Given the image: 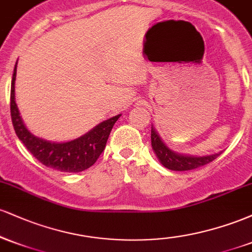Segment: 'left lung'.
Masks as SVG:
<instances>
[{
    "label": "left lung",
    "instance_id": "obj_1",
    "mask_svg": "<svg viewBox=\"0 0 252 252\" xmlns=\"http://www.w3.org/2000/svg\"><path fill=\"white\" fill-rule=\"evenodd\" d=\"M152 148L154 150L156 158H158V161L163 167L170 170H176V172L195 169L198 167L205 166V164L210 163L211 161L218 158L222 153L219 152L211 155L193 156L174 152L163 142V140L160 137L158 132L156 131L154 126H152Z\"/></svg>",
    "mask_w": 252,
    "mask_h": 252
}]
</instances>
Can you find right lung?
Instances as JSON below:
<instances>
[{"label": "right lung", "instance_id": "1", "mask_svg": "<svg viewBox=\"0 0 252 252\" xmlns=\"http://www.w3.org/2000/svg\"><path fill=\"white\" fill-rule=\"evenodd\" d=\"M15 63L11 78L10 89V115L14 129L19 140L25 144L32 155L46 167H50L59 172L78 173L90 168L105 148L106 141L112 126L122 115H117L109 120L97 124L86 134L67 142H52L33 135L20 116L19 108L15 102Z\"/></svg>", "mask_w": 252, "mask_h": 252}]
</instances>
